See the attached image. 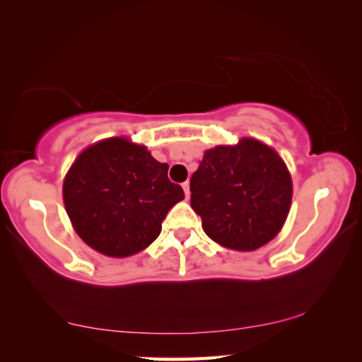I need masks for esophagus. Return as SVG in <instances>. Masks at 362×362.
Masks as SVG:
<instances>
[{
  "label": "esophagus",
  "instance_id": "1",
  "mask_svg": "<svg viewBox=\"0 0 362 362\" xmlns=\"http://www.w3.org/2000/svg\"><path fill=\"white\" fill-rule=\"evenodd\" d=\"M182 188H183V192H185V198L190 199V183L188 182L182 183Z\"/></svg>",
  "mask_w": 362,
  "mask_h": 362
}]
</instances>
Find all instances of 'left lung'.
Wrapping results in <instances>:
<instances>
[{
  "instance_id": "8db88e82",
  "label": "left lung",
  "mask_w": 362,
  "mask_h": 362,
  "mask_svg": "<svg viewBox=\"0 0 362 362\" xmlns=\"http://www.w3.org/2000/svg\"><path fill=\"white\" fill-rule=\"evenodd\" d=\"M192 208L223 248L255 251L277 237L288 217L293 182L285 160L253 136L203 154L190 180Z\"/></svg>"
}]
</instances>
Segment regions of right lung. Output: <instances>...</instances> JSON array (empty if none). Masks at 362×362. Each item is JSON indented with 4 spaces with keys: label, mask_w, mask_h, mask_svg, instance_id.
Here are the masks:
<instances>
[{
    "label": "right lung",
    "mask_w": 362,
    "mask_h": 362,
    "mask_svg": "<svg viewBox=\"0 0 362 362\" xmlns=\"http://www.w3.org/2000/svg\"><path fill=\"white\" fill-rule=\"evenodd\" d=\"M169 165L145 145L111 136L85 148L62 182L74 230L98 253L129 257L159 237L170 208L185 198L168 179Z\"/></svg>",
    "instance_id": "obj_1"
}]
</instances>
